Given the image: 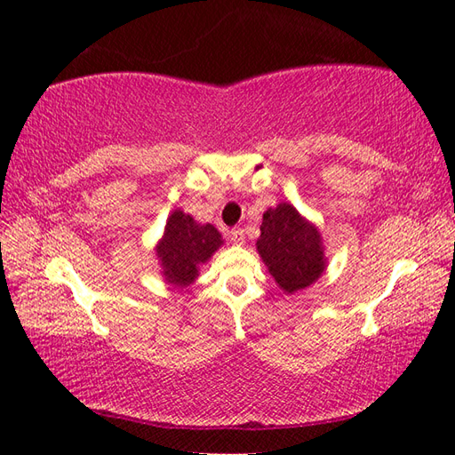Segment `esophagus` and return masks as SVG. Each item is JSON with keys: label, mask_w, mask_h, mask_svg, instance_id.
I'll return each mask as SVG.
<instances>
[{"label": "esophagus", "mask_w": 455, "mask_h": 455, "mask_svg": "<svg viewBox=\"0 0 455 455\" xmlns=\"http://www.w3.org/2000/svg\"><path fill=\"white\" fill-rule=\"evenodd\" d=\"M228 238H230V243H233V244H244V228H240V227L233 228V230H230Z\"/></svg>", "instance_id": "1"}]
</instances>
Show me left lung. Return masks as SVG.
<instances>
[{"label": "left lung", "instance_id": "8db88e82", "mask_svg": "<svg viewBox=\"0 0 455 455\" xmlns=\"http://www.w3.org/2000/svg\"><path fill=\"white\" fill-rule=\"evenodd\" d=\"M259 230L256 250L283 293L301 291L326 272L328 258L321 230L291 203L282 201L277 207H269Z\"/></svg>", "mask_w": 455, "mask_h": 455}]
</instances>
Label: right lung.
I'll list each match as a JSON object with an SVG mask.
<instances>
[{"instance_id":"right-lung-1","label":"right lung","mask_w":455,"mask_h":455,"mask_svg":"<svg viewBox=\"0 0 455 455\" xmlns=\"http://www.w3.org/2000/svg\"><path fill=\"white\" fill-rule=\"evenodd\" d=\"M222 244L225 240L211 222L201 225L189 212L173 209L162 238L154 246L164 282L178 289L189 287L199 277V267Z\"/></svg>"}]
</instances>
